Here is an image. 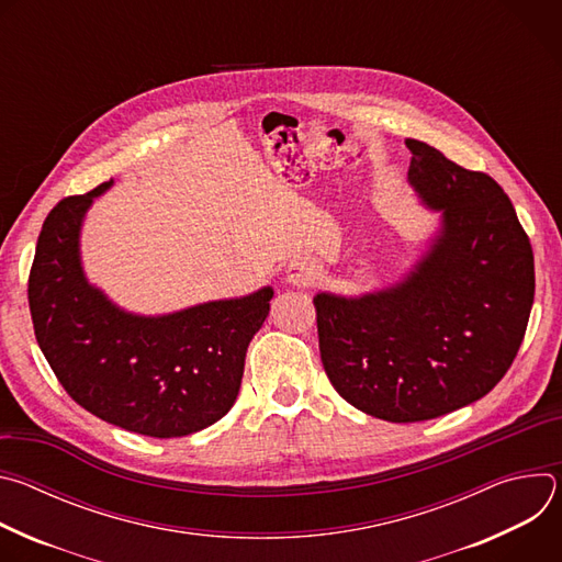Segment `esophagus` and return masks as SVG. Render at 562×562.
<instances>
[{"label":"esophagus","mask_w":562,"mask_h":562,"mask_svg":"<svg viewBox=\"0 0 562 562\" xmlns=\"http://www.w3.org/2000/svg\"><path fill=\"white\" fill-rule=\"evenodd\" d=\"M317 269L311 258H295L286 267V282L293 286H306L315 280Z\"/></svg>","instance_id":"obj_1"}]
</instances>
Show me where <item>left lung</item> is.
<instances>
[{
    "label": "left lung",
    "mask_w": 562,
    "mask_h": 562,
    "mask_svg": "<svg viewBox=\"0 0 562 562\" xmlns=\"http://www.w3.org/2000/svg\"><path fill=\"white\" fill-rule=\"evenodd\" d=\"M409 184L440 231L391 286L317 293L319 358L356 409L420 423L487 395L512 367L533 304V251L501 184L407 139Z\"/></svg>",
    "instance_id": "8db88e82"
}]
</instances>
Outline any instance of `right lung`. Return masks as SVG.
<instances>
[{
	"instance_id": "obj_1",
	"label": "right lung",
	"mask_w": 562,
	"mask_h": 562,
	"mask_svg": "<svg viewBox=\"0 0 562 562\" xmlns=\"http://www.w3.org/2000/svg\"><path fill=\"white\" fill-rule=\"evenodd\" d=\"M111 184L64 198L44 220L29 276L35 338L79 407L142 436H189L233 407L273 289L167 315L120 308L79 258L85 215Z\"/></svg>"
}]
</instances>
